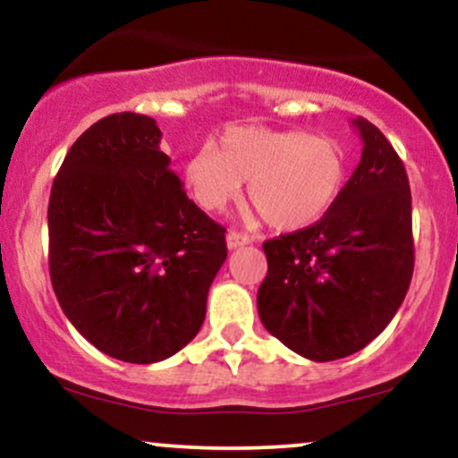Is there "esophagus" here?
Listing matches in <instances>:
<instances>
[{"instance_id":"obj_1","label":"esophagus","mask_w":458,"mask_h":458,"mask_svg":"<svg viewBox=\"0 0 458 458\" xmlns=\"http://www.w3.org/2000/svg\"><path fill=\"white\" fill-rule=\"evenodd\" d=\"M250 234H245V233H236V230H230L228 234H225V243H228V247L230 250H236V247H241V245H247L250 243Z\"/></svg>"}]
</instances>
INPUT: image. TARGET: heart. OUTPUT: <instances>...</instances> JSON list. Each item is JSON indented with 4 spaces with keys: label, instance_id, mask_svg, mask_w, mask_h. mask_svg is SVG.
I'll return each instance as SVG.
<instances>
[{
    "label": "heart",
    "instance_id": "obj_1",
    "mask_svg": "<svg viewBox=\"0 0 458 458\" xmlns=\"http://www.w3.org/2000/svg\"><path fill=\"white\" fill-rule=\"evenodd\" d=\"M247 181V202L276 230L323 217L343 193L346 152L338 140L306 131L234 127L219 148L204 146L185 165V182L207 211H224Z\"/></svg>",
    "mask_w": 458,
    "mask_h": 458
}]
</instances>
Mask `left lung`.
I'll return each mask as SVG.
<instances>
[{
	"instance_id": "1",
	"label": "left lung",
	"mask_w": 458,
	"mask_h": 458,
	"mask_svg": "<svg viewBox=\"0 0 458 458\" xmlns=\"http://www.w3.org/2000/svg\"><path fill=\"white\" fill-rule=\"evenodd\" d=\"M355 172L317 224L265 241L269 271L259 314L271 335L312 361L353 355L401 308L413 276L409 178L386 135L366 118Z\"/></svg>"
}]
</instances>
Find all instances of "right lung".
I'll use <instances>...</instances> for the list:
<instances>
[{
  "instance_id": "add662e5",
  "label": "right lung",
  "mask_w": 458,
  "mask_h": 458,
  "mask_svg": "<svg viewBox=\"0 0 458 458\" xmlns=\"http://www.w3.org/2000/svg\"><path fill=\"white\" fill-rule=\"evenodd\" d=\"M148 115L112 114L71 146L49 198V273L66 318L129 364L196 338L228 256L225 228L187 198Z\"/></svg>"
}]
</instances>
